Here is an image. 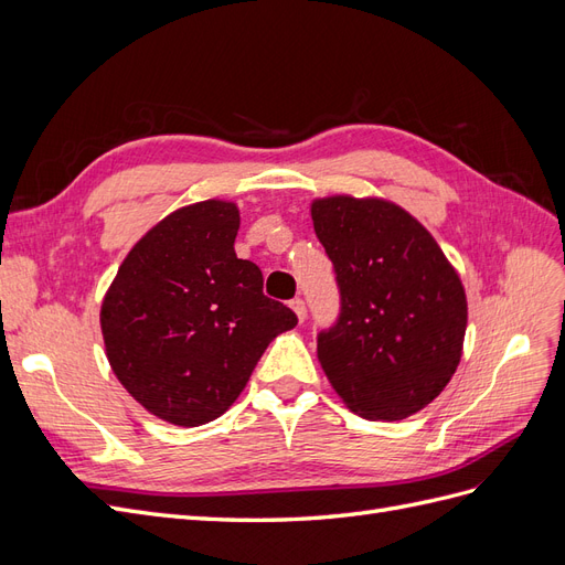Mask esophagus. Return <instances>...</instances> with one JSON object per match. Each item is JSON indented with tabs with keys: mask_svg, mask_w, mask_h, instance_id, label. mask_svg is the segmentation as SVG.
Here are the masks:
<instances>
[{
	"mask_svg": "<svg viewBox=\"0 0 565 565\" xmlns=\"http://www.w3.org/2000/svg\"><path fill=\"white\" fill-rule=\"evenodd\" d=\"M289 306H292V311L297 313V318L303 322L306 320V303H303V299H292V301H289Z\"/></svg>",
	"mask_w": 565,
	"mask_h": 565,
	"instance_id": "esophagus-1",
	"label": "esophagus"
}]
</instances>
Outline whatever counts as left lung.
I'll return each instance as SVG.
<instances>
[{"instance_id":"8db88e82","label":"left lung","mask_w":565,"mask_h":565,"mask_svg":"<svg viewBox=\"0 0 565 565\" xmlns=\"http://www.w3.org/2000/svg\"><path fill=\"white\" fill-rule=\"evenodd\" d=\"M334 264L341 316L318 337V361L349 409L396 422L448 386L467 332L459 273L419 221L386 198L311 202Z\"/></svg>"}]
</instances>
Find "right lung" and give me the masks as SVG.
Wrapping results in <instances>:
<instances>
[{
  "label": "right lung",
  "instance_id": "1",
  "mask_svg": "<svg viewBox=\"0 0 565 565\" xmlns=\"http://www.w3.org/2000/svg\"><path fill=\"white\" fill-rule=\"evenodd\" d=\"M241 210L210 198L141 235L100 303L108 363L136 403L177 426L221 417L254 365L297 316L264 297L256 264L237 259Z\"/></svg>",
  "mask_w": 565,
  "mask_h": 565
}]
</instances>
